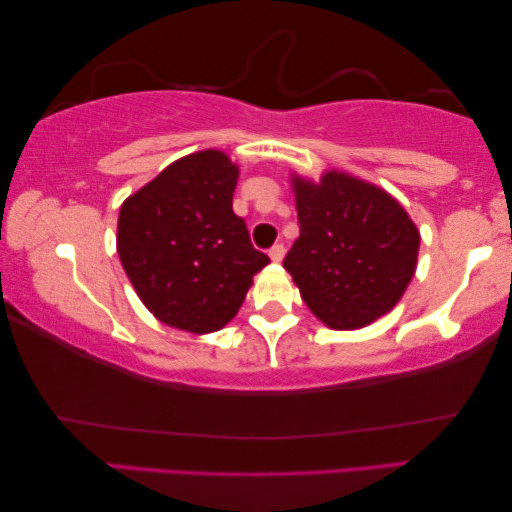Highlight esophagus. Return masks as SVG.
I'll use <instances>...</instances> for the list:
<instances>
[{
    "instance_id": "esophagus-1",
    "label": "esophagus",
    "mask_w": 512,
    "mask_h": 512,
    "mask_svg": "<svg viewBox=\"0 0 512 512\" xmlns=\"http://www.w3.org/2000/svg\"><path fill=\"white\" fill-rule=\"evenodd\" d=\"M283 256H286V249H283V245H274V247L270 249V258H272L274 263H281Z\"/></svg>"
}]
</instances>
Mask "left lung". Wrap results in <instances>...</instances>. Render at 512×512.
<instances>
[{
  "mask_svg": "<svg viewBox=\"0 0 512 512\" xmlns=\"http://www.w3.org/2000/svg\"><path fill=\"white\" fill-rule=\"evenodd\" d=\"M299 238L283 267L317 320L354 331L390 313L417 267L420 231L399 201L354 174L292 172Z\"/></svg>",
  "mask_w": 512,
  "mask_h": 512,
  "instance_id": "obj_1",
  "label": "left lung"
}]
</instances>
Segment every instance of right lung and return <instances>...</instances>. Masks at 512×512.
<instances>
[{
	"instance_id": "right-lung-1",
	"label": "right lung",
	"mask_w": 512,
	"mask_h": 512,
	"mask_svg": "<svg viewBox=\"0 0 512 512\" xmlns=\"http://www.w3.org/2000/svg\"><path fill=\"white\" fill-rule=\"evenodd\" d=\"M238 174L220 149H204L167 165L120 208V263L147 311L172 329L220 331L270 263L233 213Z\"/></svg>"
}]
</instances>
